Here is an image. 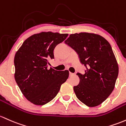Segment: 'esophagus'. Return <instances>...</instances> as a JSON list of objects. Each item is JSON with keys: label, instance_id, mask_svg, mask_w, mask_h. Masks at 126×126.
I'll list each match as a JSON object with an SVG mask.
<instances>
[{"label": "esophagus", "instance_id": "esophagus-1", "mask_svg": "<svg viewBox=\"0 0 126 126\" xmlns=\"http://www.w3.org/2000/svg\"><path fill=\"white\" fill-rule=\"evenodd\" d=\"M73 75H74V74H73V73H72V72H69L70 77H72V76H73Z\"/></svg>", "mask_w": 126, "mask_h": 126}]
</instances>
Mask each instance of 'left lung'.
<instances>
[{
	"instance_id": "1",
	"label": "left lung",
	"mask_w": 126,
	"mask_h": 126,
	"mask_svg": "<svg viewBox=\"0 0 126 126\" xmlns=\"http://www.w3.org/2000/svg\"><path fill=\"white\" fill-rule=\"evenodd\" d=\"M65 43L78 54L86 67L85 74L79 73V83L74 87L81 102L89 107L100 105L115 87L118 65L110 43L103 37L91 33L71 34Z\"/></svg>"
}]
</instances>
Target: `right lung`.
Instances as JSON below:
<instances>
[{
    "instance_id": "obj_1",
    "label": "right lung",
    "mask_w": 126,
    "mask_h": 126,
    "mask_svg": "<svg viewBox=\"0 0 126 126\" xmlns=\"http://www.w3.org/2000/svg\"><path fill=\"white\" fill-rule=\"evenodd\" d=\"M68 34L51 32L34 34L23 43L14 57L15 79L25 97L36 105L52 100L62 84L69 77V71H57L50 65L54 49L66 39Z\"/></svg>"
}]
</instances>
